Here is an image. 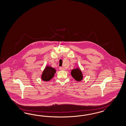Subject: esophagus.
Returning a JSON list of instances; mask_svg holds the SVG:
<instances>
[{
  "label": "esophagus",
  "mask_w": 126,
  "mask_h": 126,
  "mask_svg": "<svg viewBox=\"0 0 126 126\" xmlns=\"http://www.w3.org/2000/svg\"><path fill=\"white\" fill-rule=\"evenodd\" d=\"M59 69L61 70H66V69L64 67H60Z\"/></svg>",
  "instance_id": "34e87169"
}]
</instances>
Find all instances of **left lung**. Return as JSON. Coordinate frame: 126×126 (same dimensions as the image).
<instances>
[{
  "mask_svg": "<svg viewBox=\"0 0 126 126\" xmlns=\"http://www.w3.org/2000/svg\"><path fill=\"white\" fill-rule=\"evenodd\" d=\"M71 75L72 77L77 81H81L83 79V76L80 68L77 67L76 69L71 70Z\"/></svg>",
  "mask_w": 126,
  "mask_h": 126,
  "instance_id": "left-lung-1",
  "label": "left lung"
}]
</instances>
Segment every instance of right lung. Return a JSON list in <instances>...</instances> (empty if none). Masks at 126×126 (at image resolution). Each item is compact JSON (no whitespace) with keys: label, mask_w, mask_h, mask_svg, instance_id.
<instances>
[{"label":"right lung","mask_w":126,"mask_h":126,"mask_svg":"<svg viewBox=\"0 0 126 126\" xmlns=\"http://www.w3.org/2000/svg\"><path fill=\"white\" fill-rule=\"evenodd\" d=\"M56 72V70L55 68L50 66H47L43 71L41 79L44 81H49L54 77Z\"/></svg>","instance_id":"add662e5"}]
</instances>
